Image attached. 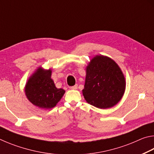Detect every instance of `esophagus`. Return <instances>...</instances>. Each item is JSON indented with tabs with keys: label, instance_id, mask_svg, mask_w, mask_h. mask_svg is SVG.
Instances as JSON below:
<instances>
[{
	"label": "esophagus",
	"instance_id": "34e87169",
	"mask_svg": "<svg viewBox=\"0 0 154 154\" xmlns=\"http://www.w3.org/2000/svg\"><path fill=\"white\" fill-rule=\"evenodd\" d=\"M70 89H71V90H77V85L76 84V85H73V86H71V87H70Z\"/></svg>",
	"mask_w": 154,
	"mask_h": 154
}]
</instances>
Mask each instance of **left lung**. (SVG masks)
Wrapping results in <instances>:
<instances>
[{
	"mask_svg": "<svg viewBox=\"0 0 154 154\" xmlns=\"http://www.w3.org/2000/svg\"><path fill=\"white\" fill-rule=\"evenodd\" d=\"M125 89L124 75L113 60L102 55L91 60L82 90L88 103L99 109L111 108L121 100Z\"/></svg>",
	"mask_w": 154,
	"mask_h": 154,
	"instance_id": "left-lung-1",
	"label": "left lung"
}]
</instances>
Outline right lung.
<instances>
[{
	"label": "right lung",
	"mask_w": 154,
	"mask_h": 154,
	"mask_svg": "<svg viewBox=\"0 0 154 154\" xmlns=\"http://www.w3.org/2000/svg\"><path fill=\"white\" fill-rule=\"evenodd\" d=\"M51 75V69L39 67L26 84L25 94L28 100L41 109L54 107L65 93L63 89L56 87Z\"/></svg>",
	"instance_id": "add662e5"
}]
</instances>
